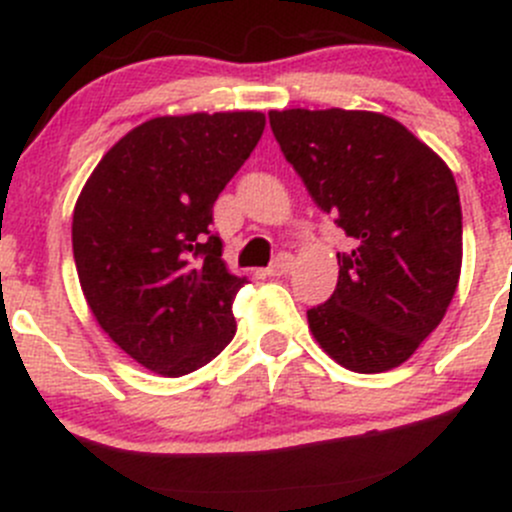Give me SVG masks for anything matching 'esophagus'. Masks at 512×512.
I'll use <instances>...</instances> for the list:
<instances>
[{"mask_svg":"<svg viewBox=\"0 0 512 512\" xmlns=\"http://www.w3.org/2000/svg\"><path fill=\"white\" fill-rule=\"evenodd\" d=\"M293 268V256L291 254H278L276 261L266 268V276H286Z\"/></svg>","mask_w":512,"mask_h":512,"instance_id":"1","label":"esophagus"}]
</instances>
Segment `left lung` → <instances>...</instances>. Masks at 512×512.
Masks as SVG:
<instances>
[{
  "label": "left lung",
  "mask_w": 512,
  "mask_h": 512,
  "mask_svg": "<svg viewBox=\"0 0 512 512\" xmlns=\"http://www.w3.org/2000/svg\"><path fill=\"white\" fill-rule=\"evenodd\" d=\"M281 152L313 202L350 236L335 293L308 310L325 352L374 374L414 355L446 315L463 258L461 202L446 162L370 110H271Z\"/></svg>",
  "instance_id": "left-lung-1"
}]
</instances>
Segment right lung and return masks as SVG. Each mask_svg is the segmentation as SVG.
Segmentation results:
<instances>
[{
    "label": "right lung",
    "instance_id": "right-lung-1",
    "mask_svg": "<svg viewBox=\"0 0 512 512\" xmlns=\"http://www.w3.org/2000/svg\"><path fill=\"white\" fill-rule=\"evenodd\" d=\"M266 128L256 110L162 115L103 155L73 209L93 318L135 362L182 377L224 350L246 278L231 276L212 207Z\"/></svg>",
    "mask_w": 512,
    "mask_h": 512
}]
</instances>
